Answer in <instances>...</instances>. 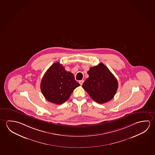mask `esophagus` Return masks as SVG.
<instances>
[{
  "instance_id": "1",
  "label": "esophagus",
  "mask_w": 155,
  "mask_h": 155,
  "mask_svg": "<svg viewBox=\"0 0 155 155\" xmlns=\"http://www.w3.org/2000/svg\"><path fill=\"white\" fill-rule=\"evenodd\" d=\"M84 81V80H81V81H79V84H81V85L82 84H83Z\"/></svg>"
}]
</instances>
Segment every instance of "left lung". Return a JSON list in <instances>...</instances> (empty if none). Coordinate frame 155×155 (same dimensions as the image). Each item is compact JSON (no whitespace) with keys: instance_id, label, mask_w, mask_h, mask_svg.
<instances>
[{"instance_id":"obj_1","label":"left lung","mask_w":155,"mask_h":155,"mask_svg":"<svg viewBox=\"0 0 155 155\" xmlns=\"http://www.w3.org/2000/svg\"><path fill=\"white\" fill-rule=\"evenodd\" d=\"M89 78L82 85L94 101L103 104L111 100L116 93L118 83L109 69L103 63L91 67Z\"/></svg>"}]
</instances>
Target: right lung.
<instances>
[{
    "label": "right lung",
    "mask_w": 155,
    "mask_h": 155,
    "mask_svg": "<svg viewBox=\"0 0 155 155\" xmlns=\"http://www.w3.org/2000/svg\"><path fill=\"white\" fill-rule=\"evenodd\" d=\"M79 85L74 74L57 62L44 74L41 81V91L48 101L60 105L67 101L74 90Z\"/></svg>",
    "instance_id": "add662e5"
}]
</instances>
